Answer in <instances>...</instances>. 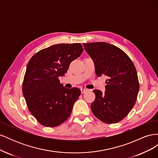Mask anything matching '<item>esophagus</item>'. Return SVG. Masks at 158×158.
Instances as JSON below:
<instances>
[{
	"instance_id": "34e87169",
	"label": "esophagus",
	"mask_w": 158,
	"mask_h": 158,
	"mask_svg": "<svg viewBox=\"0 0 158 158\" xmlns=\"http://www.w3.org/2000/svg\"><path fill=\"white\" fill-rule=\"evenodd\" d=\"M88 91L87 89H85V88H81V92H82V94H84L85 93Z\"/></svg>"
}]
</instances>
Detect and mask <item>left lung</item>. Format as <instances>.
Returning a JSON list of instances; mask_svg holds the SVG:
<instances>
[{"label":"left lung","instance_id":"8db88e82","mask_svg":"<svg viewBox=\"0 0 158 158\" xmlns=\"http://www.w3.org/2000/svg\"><path fill=\"white\" fill-rule=\"evenodd\" d=\"M93 60L98 76H107L106 91L94 89L91 109L105 123L113 124L125 118L131 111L139 91L137 72L132 61L118 47L106 42L83 44Z\"/></svg>","mask_w":158,"mask_h":158}]
</instances>
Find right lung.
I'll list each match as a JSON object with an SVG mask.
<instances>
[{"label": "right lung", "instance_id": "add662e5", "mask_svg": "<svg viewBox=\"0 0 158 158\" xmlns=\"http://www.w3.org/2000/svg\"><path fill=\"white\" fill-rule=\"evenodd\" d=\"M84 51L80 44H56L37 52L28 62L22 92L30 112L42 125H60L71 114L81 91L68 89L59 76Z\"/></svg>", "mask_w": 158, "mask_h": 158}]
</instances>
